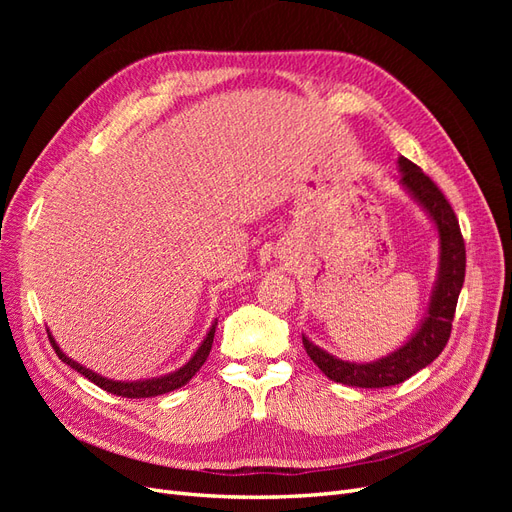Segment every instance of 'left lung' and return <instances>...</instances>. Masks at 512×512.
I'll use <instances>...</instances> for the list:
<instances>
[{"mask_svg": "<svg viewBox=\"0 0 512 512\" xmlns=\"http://www.w3.org/2000/svg\"><path fill=\"white\" fill-rule=\"evenodd\" d=\"M397 164L401 170V185L429 213L440 235V269L425 320L408 344L374 363L342 361L327 350L318 348L303 335L305 352L320 367L324 376L333 382L359 386V389H382V386L401 384L414 376L416 371L427 367L433 359H438L448 337H451L455 307L463 277H466V243H463L459 220L451 203L440 192L438 185L414 162L401 156Z\"/></svg>", "mask_w": 512, "mask_h": 512, "instance_id": "obj_1", "label": "left lung"}]
</instances>
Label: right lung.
I'll return each mask as SVG.
<instances>
[{
	"mask_svg": "<svg viewBox=\"0 0 512 512\" xmlns=\"http://www.w3.org/2000/svg\"><path fill=\"white\" fill-rule=\"evenodd\" d=\"M49 333V331H46ZM213 335H215V324L209 329L205 342L198 346V350L194 352L192 359L185 363L181 369L173 371V374H166V376H160V378H151V380H138V382H115V380H108V378H102L98 376L96 371H91L83 365H79L76 361H72L70 356H66L64 352L59 350V346L55 344V339L49 335L51 339V346L55 348L57 356L61 361H64L66 365H70L72 369L79 371L81 376H85L87 380H91L94 384H98L100 389H104L106 393H113V395H119V397H128V399H141V397H156V395H164V393H170V391H177L181 389L183 384H188L192 380V376L196 374V371L205 365L207 356L211 352V346H213Z\"/></svg>",
	"mask_w": 512,
	"mask_h": 512,
	"instance_id": "1",
	"label": "right lung"
}]
</instances>
